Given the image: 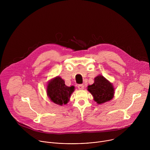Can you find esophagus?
<instances>
[{"instance_id": "obj_1", "label": "esophagus", "mask_w": 150, "mask_h": 150, "mask_svg": "<svg viewBox=\"0 0 150 150\" xmlns=\"http://www.w3.org/2000/svg\"><path fill=\"white\" fill-rule=\"evenodd\" d=\"M78 88L79 90H83L84 88V85L83 84H79L78 85Z\"/></svg>"}]
</instances>
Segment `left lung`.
<instances>
[{"instance_id": "obj_1", "label": "left lung", "mask_w": 150, "mask_h": 150, "mask_svg": "<svg viewBox=\"0 0 150 150\" xmlns=\"http://www.w3.org/2000/svg\"><path fill=\"white\" fill-rule=\"evenodd\" d=\"M87 90L91 94L94 100L98 104L110 101L115 95L113 85L101 75L94 78V82L87 87Z\"/></svg>"}]
</instances>
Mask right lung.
<instances>
[{
    "label": "right lung",
    "mask_w": 150,
    "mask_h": 150,
    "mask_svg": "<svg viewBox=\"0 0 150 150\" xmlns=\"http://www.w3.org/2000/svg\"><path fill=\"white\" fill-rule=\"evenodd\" d=\"M74 90V86H67L65 81L59 76L50 79L46 87L47 95L49 99L54 104L60 105L67 104Z\"/></svg>",
    "instance_id": "obj_1"
}]
</instances>
